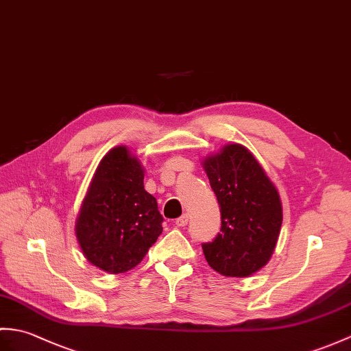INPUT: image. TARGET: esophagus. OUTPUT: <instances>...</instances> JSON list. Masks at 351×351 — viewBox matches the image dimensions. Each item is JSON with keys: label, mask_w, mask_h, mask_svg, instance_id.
I'll return each instance as SVG.
<instances>
[{"label": "esophagus", "mask_w": 351, "mask_h": 351, "mask_svg": "<svg viewBox=\"0 0 351 351\" xmlns=\"http://www.w3.org/2000/svg\"><path fill=\"white\" fill-rule=\"evenodd\" d=\"M176 226L178 227H184V226H186V224H189V215H186V214H184V215H181V217H179V218H176Z\"/></svg>", "instance_id": "34e87169"}]
</instances>
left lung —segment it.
Returning a JSON list of instances; mask_svg holds the SVG:
<instances>
[{"mask_svg": "<svg viewBox=\"0 0 351 351\" xmlns=\"http://www.w3.org/2000/svg\"><path fill=\"white\" fill-rule=\"evenodd\" d=\"M205 170L221 208L219 233L202 243L206 262L224 276H248L267 263L278 241V191L242 145H227L206 158Z\"/></svg>", "mask_w": 351, "mask_h": 351, "instance_id": "obj_1", "label": "left lung"}]
</instances>
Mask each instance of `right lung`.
Returning a JSON list of instances; mask_svg holds the SVG:
<instances>
[{
  "instance_id": "right-lung-1",
  "label": "right lung",
  "mask_w": 351,
  "mask_h": 351,
  "mask_svg": "<svg viewBox=\"0 0 351 351\" xmlns=\"http://www.w3.org/2000/svg\"><path fill=\"white\" fill-rule=\"evenodd\" d=\"M157 200L145 191L143 170L125 146L95 170L76 224L79 245L94 266L122 274L142 262L162 232Z\"/></svg>"
}]
</instances>
